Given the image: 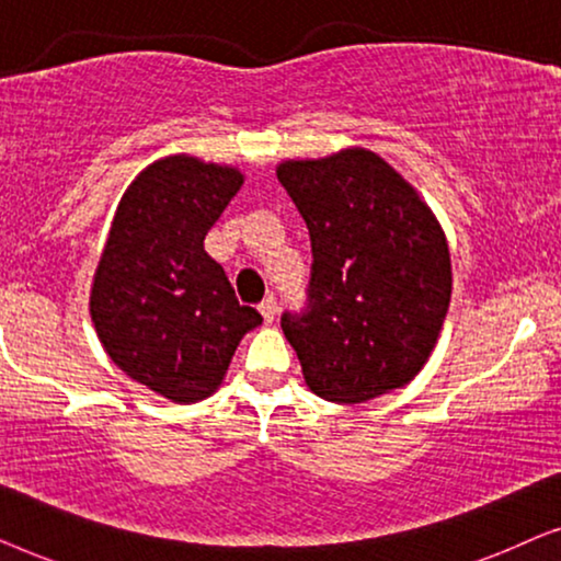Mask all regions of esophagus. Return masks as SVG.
I'll return each mask as SVG.
<instances>
[{
  "instance_id": "esophagus-1",
  "label": "esophagus",
  "mask_w": 561,
  "mask_h": 561,
  "mask_svg": "<svg viewBox=\"0 0 561 561\" xmlns=\"http://www.w3.org/2000/svg\"><path fill=\"white\" fill-rule=\"evenodd\" d=\"M257 309H260V313H263V319L267 321V324H273L275 317H278V304H275V298H273V296H271V298H265V301L260 304Z\"/></svg>"
}]
</instances>
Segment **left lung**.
I'll return each mask as SVG.
<instances>
[{
	"label": "left lung",
	"mask_w": 561,
	"mask_h": 561,
	"mask_svg": "<svg viewBox=\"0 0 561 561\" xmlns=\"http://www.w3.org/2000/svg\"><path fill=\"white\" fill-rule=\"evenodd\" d=\"M278 181L311 234L309 306L280 327L313 393L365 403L428 363L451 298L444 229L378 152L283 160Z\"/></svg>",
	"instance_id": "8db88e82"
}]
</instances>
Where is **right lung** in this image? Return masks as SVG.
Returning <instances> with one entry per match:
<instances>
[{"label": "right lung", "instance_id": "right-lung-1", "mask_svg": "<svg viewBox=\"0 0 561 561\" xmlns=\"http://www.w3.org/2000/svg\"><path fill=\"white\" fill-rule=\"evenodd\" d=\"M240 168L179 156L129 183L91 283L89 313L112 363L173 403L225 380L237 344L263 324L240 306L204 237L242 188Z\"/></svg>", "mask_w": 561, "mask_h": 561}]
</instances>
